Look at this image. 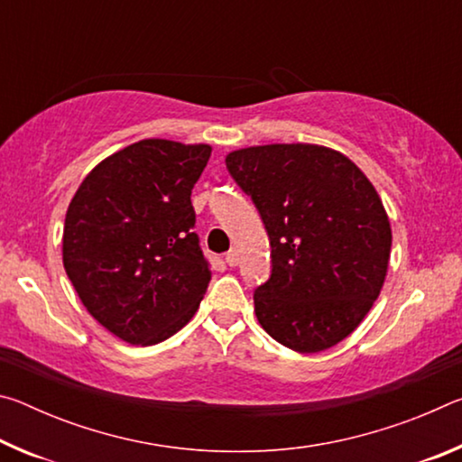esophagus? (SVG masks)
<instances>
[{
    "instance_id": "1",
    "label": "esophagus",
    "mask_w": 462,
    "mask_h": 462,
    "mask_svg": "<svg viewBox=\"0 0 462 462\" xmlns=\"http://www.w3.org/2000/svg\"><path fill=\"white\" fill-rule=\"evenodd\" d=\"M226 263H228L230 267H236V264L240 263V254H238V250H230V253L226 254Z\"/></svg>"
}]
</instances>
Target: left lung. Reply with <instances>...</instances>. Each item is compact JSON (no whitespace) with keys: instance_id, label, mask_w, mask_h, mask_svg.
<instances>
[{"instance_id":"8db88e82","label":"left lung","mask_w":462,"mask_h":462,"mask_svg":"<svg viewBox=\"0 0 462 462\" xmlns=\"http://www.w3.org/2000/svg\"><path fill=\"white\" fill-rule=\"evenodd\" d=\"M271 240V279L254 291L264 332L301 355L353 334L385 283L391 224L377 189L322 144H263L226 154Z\"/></svg>"}]
</instances>
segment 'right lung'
Wrapping results in <instances>:
<instances>
[{
  "instance_id": "obj_1",
  "label": "right lung",
  "mask_w": 462,
  "mask_h": 462,
  "mask_svg": "<svg viewBox=\"0 0 462 462\" xmlns=\"http://www.w3.org/2000/svg\"><path fill=\"white\" fill-rule=\"evenodd\" d=\"M209 154V144L140 140L97 162L69 203L62 264L85 310L124 342L167 340L208 291L191 189Z\"/></svg>"
}]
</instances>
